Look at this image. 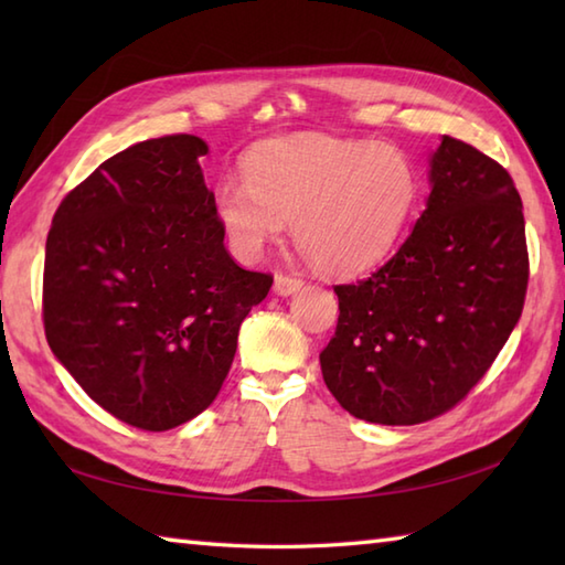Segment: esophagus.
Returning <instances> with one entry per match:
<instances>
[{
  "instance_id": "34e87169",
  "label": "esophagus",
  "mask_w": 565,
  "mask_h": 565,
  "mask_svg": "<svg viewBox=\"0 0 565 565\" xmlns=\"http://www.w3.org/2000/svg\"><path fill=\"white\" fill-rule=\"evenodd\" d=\"M303 279H298V276L291 274H276L274 276V291L279 296H291L296 291H301Z\"/></svg>"
}]
</instances>
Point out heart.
<instances>
[{
	"label": "heart",
	"instance_id": "heart-1",
	"mask_svg": "<svg viewBox=\"0 0 565 565\" xmlns=\"http://www.w3.org/2000/svg\"><path fill=\"white\" fill-rule=\"evenodd\" d=\"M245 184L223 179L213 206L233 252L257 259L294 225L316 267L359 274L388 255L411 221L419 182L388 142L326 136L269 140L243 164Z\"/></svg>",
	"mask_w": 565,
	"mask_h": 565
}]
</instances>
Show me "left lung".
<instances>
[{
  "label": "left lung",
  "mask_w": 565,
  "mask_h": 565,
  "mask_svg": "<svg viewBox=\"0 0 565 565\" xmlns=\"http://www.w3.org/2000/svg\"><path fill=\"white\" fill-rule=\"evenodd\" d=\"M427 182L425 211L398 252L369 279L334 286L340 318L320 354L322 379L366 423L417 425L447 413L522 316L530 259L510 174L441 136Z\"/></svg>",
  "instance_id": "1"
}]
</instances>
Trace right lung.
<instances>
[{
  "instance_id": "right-lung-1",
  "label": "right lung",
  "mask_w": 565,
  "mask_h": 565,
  "mask_svg": "<svg viewBox=\"0 0 565 565\" xmlns=\"http://www.w3.org/2000/svg\"><path fill=\"white\" fill-rule=\"evenodd\" d=\"M206 152L196 136H164L114 154L63 199L45 243L55 359L106 413L150 431L215 401L274 281L227 255Z\"/></svg>"
}]
</instances>
